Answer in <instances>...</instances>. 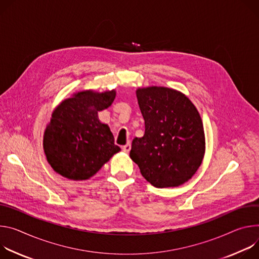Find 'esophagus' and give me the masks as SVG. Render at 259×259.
I'll use <instances>...</instances> for the list:
<instances>
[{"mask_svg":"<svg viewBox=\"0 0 259 259\" xmlns=\"http://www.w3.org/2000/svg\"><path fill=\"white\" fill-rule=\"evenodd\" d=\"M131 148H132L131 143H127V144H125L124 146H122V149H123V151H125V152H130Z\"/></svg>","mask_w":259,"mask_h":259,"instance_id":"esophagus-1","label":"esophagus"}]
</instances>
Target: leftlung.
Segmentation results:
<instances>
[{
	"mask_svg": "<svg viewBox=\"0 0 259 259\" xmlns=\"http://www.w3.org/2000/svg\"><path fill=\"white\" fill-rule=\"evenodd\" d=\"M145 134L132 143L131 158L142 176L158 188L177 187L196 173L206 139L200 115L183 93L148 86L136 91Z\"/></svg>",
	"mask_w": 259,
	"mask_h": 259,
	"instance_id": "obj_1",
	"label": "left lung"
}]
</instances>
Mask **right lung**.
<instances>
[{
    "label": "right lung",
    "instance_id": "obj_1",
    "mask_svg": "<svg viewBox=\"0 0 259 259\" xmlns=\"http://www.w3.org/2000/svg\"><path fill=\"white\" fill-rule=\"evenodd\" d=\"M115 97V90L81 91L56 106L43 136L44 153L55 173L73 181L89 180L120 151L109 125L98 116Z\"/></svg>",
    "mask_w": 259,
    "mask_h": 259
}]
</instances>
